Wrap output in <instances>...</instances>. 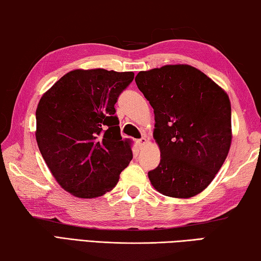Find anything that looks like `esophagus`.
<instances>
[{
    "mask_svg": "<svg viewBox=\"0 0 261 261\" xmlns=\"http://www.w3.org/2000/svg\"><path fill=\"white\" fill-rule=\"evenodd\" d=\"M146 143H147V140H146V138H144V137H143V138L137 140V144H138L139 147L145 146V144H146Z\"/></svg>",
    "mask_w": 261,
    "mask_h": 261,
    "instance_id": "1",
    "label": "esophagus"
}]
</instances>
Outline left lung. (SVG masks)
Returning a JSON list of instances; mask_svg holds the SVG:
<instances>
[{
    "label": "left lung",
    "instance_id": "obj_1",
    "mask_svg": "<svg viewBox=\"0 0 261 261\" xmlns=\"http://www.w3.org/2000/svg\"><path fill=\"white\" fill-rule=\"evenodd\" d=\"M136 84L154 110L161 159L149 180L168 197L190 198L208 187L231 144V107L222 88L187 64L140 71Z\"/></svg>",
    "mask_w": 261,
    "mask_h": 261
}]
</instances>
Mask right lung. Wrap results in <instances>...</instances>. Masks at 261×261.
<instances>
[{
	"label": "right lung",
	"mask_w": 261,
	"mask_h": 261,
	"mask_svg": "<svg viewBox=\"0 0 261 261\" xmlns=\"http://www.w3.org/2000/svg\"><path fill=\"white\" fill-rule=\"evenodd\" d=\"M134 77L105 69L73 70L39 101V149L55 179L73 196L95 198L110 191L132 160L115 103Z\"/></svg>",
	"instance_id": "right-lung-1"
}]
</instances>
